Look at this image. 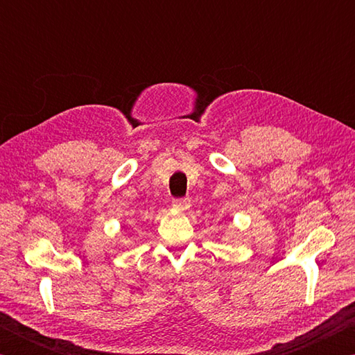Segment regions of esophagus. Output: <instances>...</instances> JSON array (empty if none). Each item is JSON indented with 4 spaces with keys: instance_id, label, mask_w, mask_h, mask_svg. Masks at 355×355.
Returning <instances> with one entry per match:
<instances>
[{
    "instance_id": "34e87169",
    "label": "esophagus",
    "mask_w": 355,
    "mask_h": 355,
    "mask_svg": "<svg viewBox=\"0 0 355 355\" xmlns=\"http://www.w3.org/2000/svg\"><path fill=\"white\" fill-rule=\"evenodd\" d=\"M189 199L188 197H180V199H173V202H172V205H173V208H177V209H186L189 207Z\"/></svg>"
}]
</instances>
